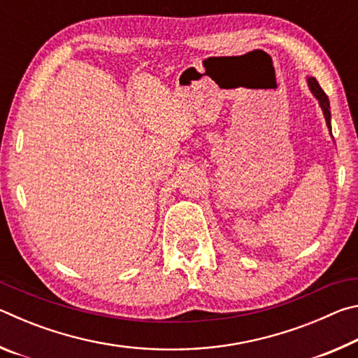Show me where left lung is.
<instances>
[{"mask_svg":"<svg viewBox=\"0 0 358 358\" xmlns=\"http://www.w3.org/2000/svg\"><path fill=\"white\" fill-rule=\"evenodd\" d=\"M308 87H310L313 94L316 96V99L319 101V106H320V108H322V112H324L327 126H329V129H330V132H331V124H330L331 113H330V102H329V98H327V94L324 93V90L320 88L319 82H317L314 77H308Z\"/></svg>","mask_w":358,"mask_h":358,"instance_id":"left-lung-1","label":"left lung"}]
</instances>
